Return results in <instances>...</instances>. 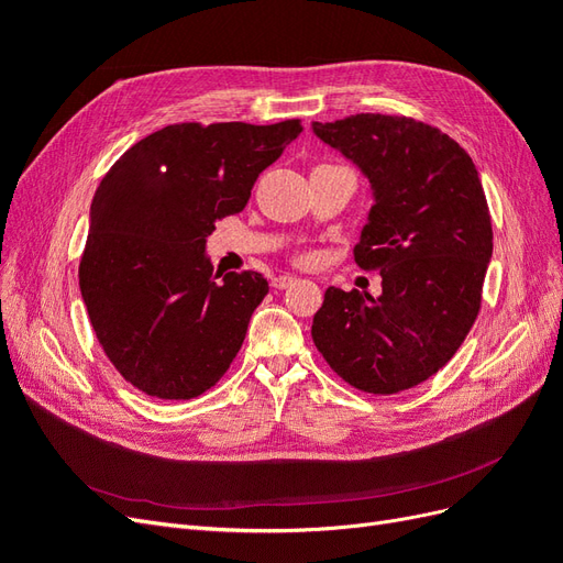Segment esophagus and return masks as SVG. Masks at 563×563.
<instances>
[{"mask_svg": "<svg viewBox=\"0 0 563 563\" xmlns=\"http://www.w3.org/2000/svg\"><path fill=\"white\" fill-rule=\"evenodd\" d=\"M291 284H296V277H294V275H279V277L272 279V286L279 288V291H284V288H288Z\"/></svg>", "mask_w": 563, "mask_h": 563, "instance_id": "obj_1", "label": "esophagus"}]
</instances>
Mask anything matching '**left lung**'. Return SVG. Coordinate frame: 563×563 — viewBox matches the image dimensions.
I'll return each instance as SVG.
<instances>
[{
	"label": "left lung",
	"instance_id": "obj_1",
	"mask_svg": "<svg viewBox=\"0 0 563 563\" xmlns=\"http://www.w3.org/2000/svg\"><path fill=\"white\" fill-rule=\"evenodd\" d=\"M312 131L371 185L354 258L383 277L380 296L331 286L312 340L345 383L395 395L434 376L479 312L493 255L484 187L467 152L416 119L352 114Z\"/></svg>",
	"mask_w": 563,
	"mask_h": 563
}]
</instances>
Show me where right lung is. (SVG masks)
Returning <instances> with one entry per match:
<instances>
[{"label":"right lung","instance_id":"add662e5","mask_svg":"<svg viewBox=\"0 0 563 563\" xmlns=\"http://www.w3.org/2000/svg\"><path fill=\"white\" fill-rule=\"evenodd\" d=\"M300 131L298 119L174 124L129 147L100 180L79 291L108 360L145 395L199 397L240 352L267 279H220L207 240Z\"/></svg>","mask_w":563,"mask_h":563}]
</instances>
